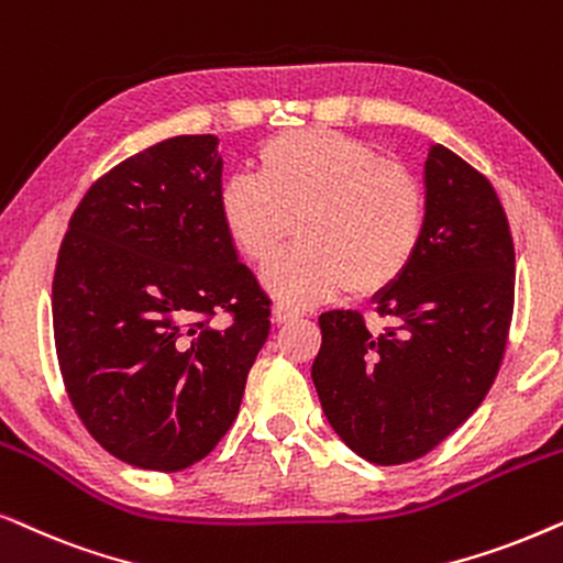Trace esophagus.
I'll return each mask as SVG.
<instances>
[{
  "instance_id": "34e87169",
  "label": "esophagus",
  "mask_w": 563,
  "mask_h": 563,
  "mask_svg": "<svg viewBox=\"0 0 563 563\" xmlns=\"http://www.w3.org/2000/svg\"><path fill=\"white\" fill-rule=\"evenodd\" d=\"M298 317H303L301 306H294L288 301H277L273 306V319L275 321H290V319H298Z\"/></svg>"
}]
</instances>
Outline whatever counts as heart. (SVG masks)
Returning <instances> with one entry per match:
<instances>
[{"label": "heart", "instance_id": "b5f03b06", "mask_svg": "<svg viewBox=\"0 0 563 563\" xmlns=\"http://www.w3.org/2000/svg\"><path fill=\"white\" fill-rule=\"evenodd\" d=\"M227 234L252 265L294 252L262 275L275 298L311 303L350 288L373 296L399 280L424 234V190L401 164L336 131L269 139L257 175L239 172L219 195Z\"/></svg>", "mask_w": 563, "mask_h": 563}]
</instances>
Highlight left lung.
<instances>
[{
    "label": "left lung",
    "instance_id": "1",
    "mask_svg": "<svg viewBox=\"0 0 563 563\" xmlns=\"http://www.w3.org/2000/svg\"><path fill=\"white\" fill-rule=\"evenodd\" d=\"M424 234L399 280L373 296L391 321L319 317L311 365L321 409L360 459L396 466L430 453L478 409L505 355L515 246L489 179L445 146L424 159Z\"/></svg>",
    "mask_w": 563,
    "mask_h": 563
}]
</instances>
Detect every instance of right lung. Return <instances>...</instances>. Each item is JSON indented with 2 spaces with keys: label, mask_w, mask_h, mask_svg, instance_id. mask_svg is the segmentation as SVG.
<instances>
[{
  "label": "right lung",
  "mask_w": 563,
  "mask_h": 563,
  "mask_svg": "<svg viewBox=\"0 0 563 563\" xmlns=\"http://www.w3.org/2000/svg\"><path fill=\"white\" fill-rule=\"evenodd\" d=\"M216 136H175L89 187L54 275L64 386L110 455L183 471L239 415L269 298L221 223ZM232 313L229 325L214 321Z\"/></svg>",
  "instance_id": "1"
}]
</instances>
